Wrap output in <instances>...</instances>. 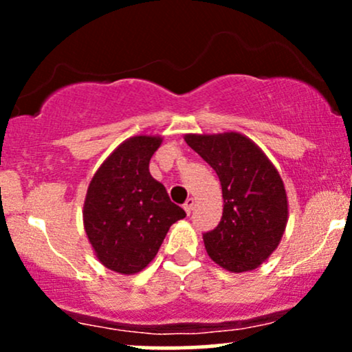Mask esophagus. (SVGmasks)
Returning <instances> with one entry per match:
<instances>
[{
  "label": "esophagus",
  "mask_w": 352,
  "mask_h": 352,
  "mask_svg": "<svg viewBox=\"0 0 352 352\" xmlns=\"http://www.w3.org/2000/svg\"><path fill=\"white\" fill-rule=\"evenodd\" d=\"M193 205H195V201H193V199H188L187 201H185V205H184V210H185V212H187V215H190V213H192V210H193Z\"/></svg>",
  "instance_id": "esophagus-1"
}]
</instances>
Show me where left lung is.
<instances>
[{
  "instance_id": "8db88e82",
  "label": "left lung",
  "mask_w": 352,
  "mask_h": 352,
  "mask_svg": "<svg viewBox=\"0 0 352 352\" xmlns=\"http://www.w3.org/2000/svg\"><path fill=\"white\" fill-rule=\"evenodd\" d=\"M185 142L217 172L223 215L205 233L208 256L232 273L252 272L280 245L288 223V197L266 153L240 132L185 134Z\"/></svg>"
}]
</instances>
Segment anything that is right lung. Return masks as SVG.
<instances>
[{"label": "right lung", "mask_w": 352, "mask_h": 352, "mask_svg": "<svg viewBox=\"0 0 352 352\" xmlns=\"http://www.w3.org/2000/svg\"><path fill=\"white\" fill-rule=\"evenodd\" d=\"M160 135H134L117 145L87 187L84 230L106 268L135 274L155 258L168 228L185 218L148 172Z\"/></svg>", "instance_id": "add662e5"}]
</instances>
